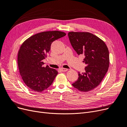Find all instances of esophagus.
Returning a JSON list of instances; mask_svg holds the SVG:
<instances>
[{
    "instance_id": "esophagus-1",
    "label": "esophagus",
    "mask_w": 127,
    "mask_h": 127,
    "mask_svg": "<svg viewBox=\"0 0 127 127\" xmlns=\"http://www.w3.org/2000/svg\"><path fill=\"white\" fill-rule=\"evenodd\" d=\"M60 70L61 71H63V72H65V71H67L68 70V69H67V68H60Z\"/></svg>"
}]
</instances>
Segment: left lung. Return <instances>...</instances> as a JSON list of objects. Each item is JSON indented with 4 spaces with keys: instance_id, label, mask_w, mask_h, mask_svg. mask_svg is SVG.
Masks as SVG:
<instances>
[{
    "instance_id": "8db88e82",
    "label": "left lung",
    "mask_w": 127,
    "mask_h": 127,
    "mask_svg": "<svg viewBox=\"0 0 127 127\" xmlns=\"http://www.w3.org/2000/svg\"><path fill=\"white\" fill-rule=\"evenodd\" d=\"M68 35L77 53L85 57L83 62L86 64L85 72H78V78L72 85L81 92L93 90L99 85L108 70V48L100 38L89 32H70Z\"/></svg>"
}]
</instances>
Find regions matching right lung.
Masks as SVG:
<instances>
[{
	"label": "right lung",
	"mask_w": 127,
	"mask_h": 127,
	"mask_svg": "<svg viewBox=\"0 0 127 127\" xmlns=\"http://www.w3.org/2000/svg\"><path fill=\"white\" fill-rule=\"evenodd\" d=\"M66 35L59 31L39 33L26 39L18 53L19 71L25 85L34 92H41L52 84L58 71L43 67L52 42Z\"/></svg>",
	"instance_id": "add662e5"
}]
</instances>
